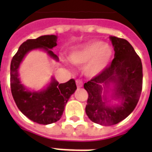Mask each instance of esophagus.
Wrapping results in <instances>:
<instances>
[{
    "instance_id": "esophagus-1",
    "label": "esophagus",
    "mask_w": 152,
    "mask_h": 152,
    "mask_svg": "<svg viewBox=\"0 0 152 152\" xmlns=\"http://www.w3.org/2000/svg\"><path fill=\"white\" fill-rule=\"evenodd\" d=\"M76 85H77L78 88H81L83 86V81L81 79H77L76 80Z\"/></svg>"
}]
</instances>
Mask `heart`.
<instances>
[{
    "instance_id": "b5f03b06",
    "label": "heart",
    "mask_w": 152,
    "mask_h": 152,
    "mask_svg": "<svg viewBox=\"0 0 152 152\" xmlns=\"http://www.w3.org/2000/svg\"><path fill=\"white\" fill-rule=\"evenodd\" d=\"M113 56L111 46L102 41H91L74 48L69 54V61L74 65L85 67L88 76H96L107 67Z\"/></svg>"
}]
</instances>
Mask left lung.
Segmentation results:
<instances>
[{
	"label": "left lung",
	"instance_id": "8db88e82",
	"mask_svg": "<svg viewBox=\"0 0 152 152\" xmlns=\"http://www.w3.org/2000/svg\"><path fill=\"white\" fill-rule=\"evenodd\" d=\"M114 58L103 71L84 85L88 92L85 113L98 124H117L134 111L142 91V63L133 46L124 39L111 36ZM115 85V96L121 100L118 106H107L101 96L102 85ZM105 101H104V100Z\"/></svg>",
	"mask_w": 152,
	"mask_h": 152
}]
</instances>
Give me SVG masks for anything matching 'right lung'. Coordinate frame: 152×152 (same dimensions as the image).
I'll use <instances>...</instances> for the list:
<instances>
[{
    "mask_svg": "<svg viewBox=\"0 0 152 152\" xmlns=\"http://www.w3.org/2000/svg\"><path fill=\"white\" fill-rule=\"evenodd\" d=\"M56 35H43L28 39L18 48L11 61V91L17 107L28 118L39 124H50L60 119L68 99L76 91L75 80L70 79L59 84L52 79L50 85L39 92L28 91L18 79V67L27 53L34 49H44L52 57L58 60L52 49L56 45Z\"/></svg>",
    "mask_w": 152,
    "mask_h": 152,
    "instance_id": "1",
    "label": "right lung"
}]
</instances>
